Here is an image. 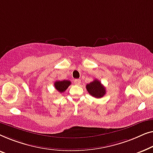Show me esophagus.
I'll return each mask as SVG.
<instances>
[{"mask_svg": "<svg viewBox=\"0 0 153 153\" xmlns=\"http://www.w3.org/2000/svg\"><path fill=\"white\" fill-rule=\"evenodd\" d=\"M80 82H81V80L79 79H74V83H75V85H79V84H80Z\"/></svg>", "mask_w": 153, "mask_h": 153, "instance_id": "esophagus-1", "label": "esophagus"}]
</instances>
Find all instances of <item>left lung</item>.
<instances>
[{
    "label": "left lung",
    "mask_w": 153,
    "mask_h": 153,
    "mask_svg": "<svg viewBox=\"0 0 153 153\" xmlns=\"http://www.w3.org/2000/svg\"><path fill=\"white\" fill-rule=\"evenodd\" d=\"M86 89L90 95L96 98H102L106 94L105 87L101 84L100 81L96 79L89 84H87L86 86Z\"/></svg>",
    "instance_id": "8db88e82"
}]
</instances>
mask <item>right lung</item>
<instances>
[{
  "mask_svg": "<svg viewBox=\"0 0 153 153\" xmlns=\"http://www.w3.org/2000/svg\"><path fill=\"white\" fill-rule=\"evenodd\" d=\"M71 82L69 80H58L55 82L54 86L55 88L58 91L60 92V93H62V92H64L66 90V89L68 87Z\"/></svg>",
  "mask_w": 153,
  "mask_h": 153,
  "instance_id": "1",
  "label": "right lung"
}]
</instances>
